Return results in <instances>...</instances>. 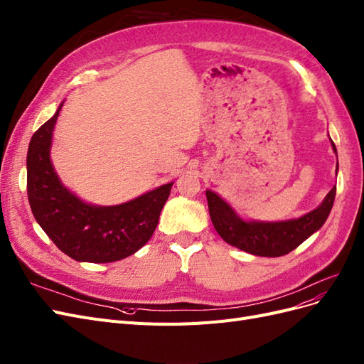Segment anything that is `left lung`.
<instances>
[{
  "mask_svg": "<svg viewBox=\"0 0 364 364\" xmlns=\"http://www.w3.org/2000/svg\"><path fill=\"white\" fill-rule=\"evenodd\" d=\"M331 144L337 154L334 142ZM205 195L215 230L227 243L254 255L279 257L298 248L304 240H307L323 225L334 204L336 186L313 212L293 220L269 222V224L246 222L234 213V210L220 196L212 191H207Z\"/></svg>",
  "mask_w": 364,
  "mask_h": 364,
  "instance_id": "left-lung-1",
  "label": "left lung"
}]
</instances>
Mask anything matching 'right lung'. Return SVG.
Wrapping results in <instances>:
<instances>
[{
	"mask_svg": "<svg viewBox=\"0 0 364 364\" xmlns=\"http://www.w3.org/2000/svg\"><path fill=\"white\" fill-rule=\"evenodd\" d=\"M58 107L33 134L27 152V195L34 219L54 245L77 262L110 263L134 254L156 231L173 183L113 207L89 205L62 186L50 160Z\"/></svg>",
	"mask_w": 364,
	"mask_h": 364,
	"instance_id": "add662e5",
	"label": "right lung"
}]
</instances>
